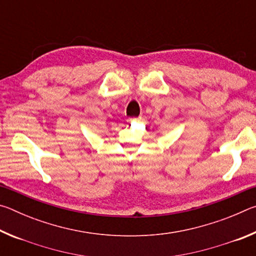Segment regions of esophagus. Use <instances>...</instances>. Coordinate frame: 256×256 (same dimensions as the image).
Wrapping results in <instances>:
<instances>
[{"instance_id":"1","label":"esophagus","mask_w":256,"mask_h":256,"mask_svg":"<svg viewBox=\"0 0 256 256\" xmlns=\"http://www.w3.org/2000/svg\"><path fill=\"white\" fill-rule=\"evenodd\" d=\"M141 120L140 118H128V123H133V122H136V120Z\"/></svg>"}]
</instances>
